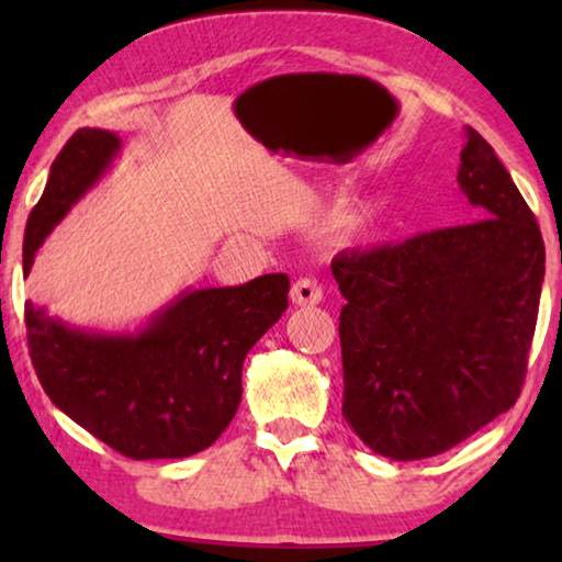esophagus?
Masks as SVG:
<instances>
[{"instance_id":"esophagus-1","label":"esophagus","mask_w":562,"mask_h":562,"mask_svg":"<svg viewBox=\"0 0 562 562\" xmlns=\"http://www.w3.org/2000/svg\"><path fill=\"white\" fill-rule=\"evenodd\" d=\"M290 300L292 304H297V307H312V304L322 302V288L317 284V280L302 278L292 284Z\"/></svg>"}]
</instances>
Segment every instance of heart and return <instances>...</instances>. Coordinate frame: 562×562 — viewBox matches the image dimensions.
<instances>
[{"mask_svg":"<svg viewBox=\"0 0 562 562\" xmlns=\"http://www.w3.org/2000/svg\"><path fill=\"white\" fill-rule=\"evenodd\" d=\"M364 225H367V217H357L355 223H349L347 235H349V237H351V235H359L361 231H364Z\"/></svg>","mask_w":562,"mask_h":562,"instance_id":"b5f03b06","label":"heart"}]
</instances>
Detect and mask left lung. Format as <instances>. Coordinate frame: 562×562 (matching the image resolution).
Segmentation results:
<instances>
[{"mask_svg":"<svg viewBox=\"0 0 562 562\" xmlns=\"http://www.w3.org/2000/svg\"><path fill=\"white\" fill-rule=\"evenodd\" d=\"M459 188L481 221L339 252L341 414L392 461L449 451L516 404L546 245L486 138L465 126Z\"/></svg>","mask_w":562,"mask_h":562,"instance_id":"obj_1","label":"left lung"}]
</instances>
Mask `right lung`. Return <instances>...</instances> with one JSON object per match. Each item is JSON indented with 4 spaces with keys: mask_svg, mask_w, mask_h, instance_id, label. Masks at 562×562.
Segmentation results:
<instances>
[{
    "mask_svg": "<svg viewBox=\"0 0 562 562\" xmlns=\"http://www.w3.org/2000/svg\"><path fill=\"white\" fill-rule=\"evenodd\" d=\"M119 133L79 128L52 164L24 233V278L46 237L99 183ZM290 278L183 290L136 331L74 327L26 302L36 376L61 412L128 459H186L211 446L240 406L243 361L288 310Z\"/></svg>",
    "mask_w": 562,
    "mask_h": 562,
    "instance_id": "right-lung-1",
    "label": "right lung"
}]
</instances>
